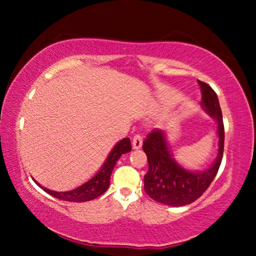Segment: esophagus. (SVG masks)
Masks as SVG:
<instances>
[{
	"label": "esophagus",
	"instance_id": "1",
	"mask_svg": "<svg viewBox=\"0 0 256 256\" xmlns=\"http://www.w3.org/2000/svg\"><path fill=\"white\" fill-rule=\"evenodd\" d=\"M142 142H143V138L140 134H136L132 138V148L134 149H140L142 146Z\"/></svg>",
	"mask_w": 256,
	"mask_h": 256
}]
</instances>
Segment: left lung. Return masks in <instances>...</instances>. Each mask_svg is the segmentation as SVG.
<instances>
[{"mask_svg":"<svg viewBox=\"0 0 256 256\" xmlns=\"http://www.w3.org/2000/svg\"><path fill=\"white\" fill-rule=\"evenodd\" d=\"M198 84L202 96V107L216 122L218 156L211 166L202 171L185 169L172 157L166 134L160 129H154L142 146L149 164L144 176V190L150 198L160 204L184 206L197 200L214 180L222 163L225 132L218 96L206 82L198 80Z\"/></svg>","mask_w":256,"mask_h":256,"instance_id":"left-lung-1","label":"left lung"}]
</instances>
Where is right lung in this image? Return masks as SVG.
Returning <instances> with one entry per match:
<instances>
[{
	"label": "right lung",
	"instance_id": "1",
	"mask_svg": "<svg viewBox=\"0 0 256 256\" xmlns=\"http://www.w3.org/2000/svg\"><path fill=\"white\" fill-rule=\"evenodd\" d=\"M132 150V143L130 140L128 138H122L116 146L112 149L110 155L104 160V166H101V169L98 171L96 174L90 178V180H87L86 183L80 185L76 188H73L71 191H65V192H58L54 190H48V188L42 186V185L36 182V184L40 188L46 192V194L54 196V197L62 199V200L66 202H88L93 200L101 196L107 191V188H110V174L113 171L115 164L118 160V158L127 154Z\"/></svg>",
	"mask_w": 256,
	"mask_h": 256
}]
</instances>
